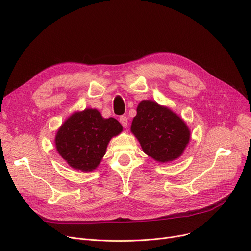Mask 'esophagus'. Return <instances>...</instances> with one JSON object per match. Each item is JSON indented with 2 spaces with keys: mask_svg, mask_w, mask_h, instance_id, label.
Masks as SVG:
<instances>
[{
  "mask_svg": "<svg viewBox=\"0 0 251 251\" xmlns=\"http://www.w3.org/2000/svg\"><path fill=\"white\" fill-rule=\"evenodd\" d=\"M120 123L122 124V126L124 128H126L128 126V118L126 116H121L120 117Z\"/></svg>",
  "mask_w": 251,
  "mask_h": 251,
  "instance_id": "1",
  "label": "esophagus"
}]
</instances>
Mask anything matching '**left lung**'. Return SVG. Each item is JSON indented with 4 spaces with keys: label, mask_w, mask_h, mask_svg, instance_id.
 <instances>
[{
    "label": "left lung",
    "mask_w": 251,
    "mask_h": 251,
    "mask_svg": "<svg viewBox=\"0 0 251 251\" xmlns=\"http://www.w3.org/2000/svg\"><path fill=\"white\" fill-rule=\"evenodd\" d=\"M131 131L143 151L162 163L179 157L190 137L188 127L180 117L151 100L138 104Z\"/></svg>",
    "instance_id": "8db88e82"
}]
</instances>
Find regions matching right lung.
Returning a JSON list of instances; mask_svg holds the SVG:
<instances>
[{
    "label": "right lung",
    "instance_id": "obj_1",
    "mask_svg": "<svg viewBox=\"0 0 251 251\" xmlns=\"http://www.w3.org/2000/svg\"><path fill=\"white\" fill-rule=\"evenodd\" d=\"M121 131L116 119H104L99 111L87 109L64 122L56 135V148L69 166L89 172L100 163L111 138Z\"/></svg>",
    "mask_w": 251,
    "mask_h": 251
}]
</instances>
